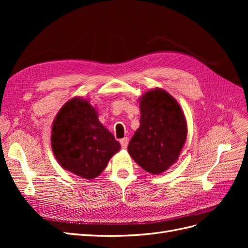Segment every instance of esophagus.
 <instances>
[{
    "label": "esophagus",
    "instance_id": "1",
    "mask_svg": "<svg viewBox=\"0 0 248 248\" xmlns=\"http://www.w3.org/2000/svg\"><path fill=\"white\" fill-rule=\"evenodd\" d=\"M128 142H129V139L128 138H124L122 140H120V144H121V147L123 149L127 148V146H128Z\"/></svg>",
    "mask_w": 248,
    "mask_h": 248
}]
</instances>
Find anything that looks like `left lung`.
I'll list each match as a JSON object with an SVG mask.
<instances>
[{"instance_id": "obj_1", "label": "left lung", "mask_w": 248, "mask_h": 248, "mask_svg": "<svg viewBox=\"0 0 248 248\" xmlns=\"http://www.w3.org/2000/svg\"><path fill=\"white\" fill-rule=\"evenodd\" d=\"M140 127L128 145L131 158L146 171L158 175L174 164L187 138V123L178 101L154 88L140 98Z\"/></svg>"}]
</instances>
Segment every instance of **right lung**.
I'll list each match as a JSON object with an SVG mask.
<instances>
[{"mask_svg": "<svg viewBox=\"0 0 248 248\" xmlns=\"http://www.w3.org/2000/svg\"><path fill=\"white\" fill-rule=\"evenodd\" d=\"M97 114L90 99L73 97L59 110L51 127V149L60 166L88 180L98 177L121 148Z\"/></svg>", "mask_w": 248, "mask_h": 248, "instance_id": "obj_1", "label": "right lung"}]
</instances>
